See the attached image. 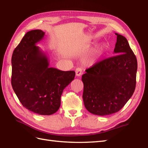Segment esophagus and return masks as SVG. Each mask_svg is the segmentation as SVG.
<instances>
[{"label":"esophagus","mask_w":148,"mask_h":148,"mask_svg":"<svg viewBox=\"0 0 148 148\" xmlns=\"http://www.w3.org/2000/svg\"><path fill=\"white\" fill-rule=\"evenodd\" d=\"M82 69L81 67L76 68V69H75V75H76V76L77 77L81 76L82 74Z\"/></svg>","instance_id":"esophagus-1"}]
</instances>
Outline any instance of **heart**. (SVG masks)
<instances>
[{
    "label": "heart",
    "instance_id": "1",
    "mask_svg": "<svg viewBox=\"0 0 148 148\" xmlns=\"http://www.w3.org/2000/svg\"><path fill=\"white\" fill-rule=\"evenodd\" d=\"M105 50V47L103 45H100L98 47L97 49H96L93 51H92V58L93 60H97L99 57L102 56V54L104 53Z\"/></svg>",
    "mask_w": 148,
    "mask_h": 148
}]
</instances>
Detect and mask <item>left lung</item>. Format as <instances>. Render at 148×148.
I'll list each match as a JSON object with an SVG mask.
<instances>
[{
  "instance_id": "left-lung-1",
  "label": "left lung",
  "mask_w": 148,
  "mask_h": 148,
  "mask_svg": "<svg viewBox=\"0 0 148 148\" xmlns=\"http://www.w3.org/2000/svg\"><path fill=\"white\" fill-rule=\"evenodd\" d=\"M115 35L116 56L96 63L82 75L84 104L94 115L104 116L119 112L135 90L136 57L125 38Z\"/></svg>"
}]
</instances>
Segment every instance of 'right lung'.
I'll list each match as a JSON object with an SVG mask.
<instances>
[{
  "instance_id": "obj_1",
  "label": "right lung",
  "mask_w": 148,
  "mask_h": 148,
  "mask_svg": "<svg viewBox=\"0 0 148 148\" xmlns=\"http://www.w3.org/2000/svg\"><path fill=\"white\" fill-rule=\"evenodd\" d=\"M44 35L40 29L29 31L14 50L11 84L24 107L50 115L59 109L61 95L74 80L75 72L49 67V58L36 45Z\"/></svg>"
}]
</instances>
